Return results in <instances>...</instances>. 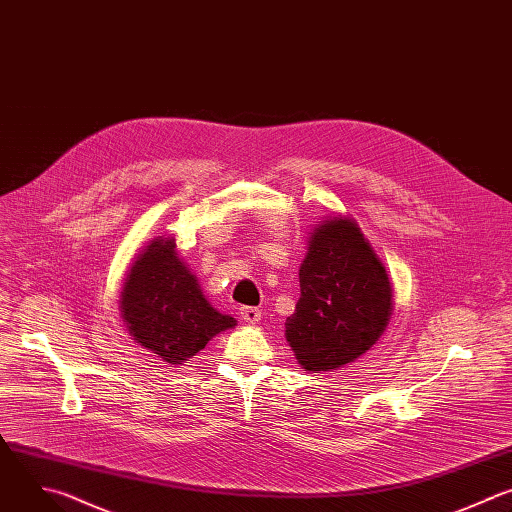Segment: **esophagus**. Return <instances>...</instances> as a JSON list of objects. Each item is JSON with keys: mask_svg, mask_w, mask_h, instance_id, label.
Returning <instances> with one entry per match:
<instances>
[{"mask_svg": "<svg viewBox=\"0 0 512 512\" xmlns=\"http://www.w3.org/2000/svg\"><path fill=\"white\" fill-rule=\"evenodd\" d=\"M240 317H242L244 323L256 325V323H260V319H262V311L256 309V306H242V309H240Z\"/></svg>", "mask_w": 512, "mask_h": 512, "instance_id": "1", "label": "esophagus"}]
</instances>
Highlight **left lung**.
<instances>
[{
  "label": "left lung",
  "instance_id": "1",
  "mask_svg": "<svg viewBox=\"0 0 512 512\" xmlns=\"http://www.w3.org/2000/svg\"><path fill=\"white\" fill-rule=\"evenodd\" d=\"M298 280L286 341L304 371L341 369L383 335L393 309L391 282L351 218H329L313 230Z\"/></svg>",
  "mask_w": 512,
  "mask_h": 512
}]
</instances>
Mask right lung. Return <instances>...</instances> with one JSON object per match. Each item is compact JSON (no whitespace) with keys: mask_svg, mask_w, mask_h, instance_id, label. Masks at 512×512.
I'll return each mask as SVG.
<instances>
[{"mask_svg":"<svg viewBox=\"0 0 512 512\" xmlns=\"http://www.w3.org/2000/svg\"><path fill=\"white\" fill-rule=\"evenodd\" d=\"M119 304L131 337L169 365L189 361L212 337L236 327L234 317L203 296L173 238H155L137 256Z\"/></svg>","mask_w":512,"mask_h":512,"instance_id":"add662e5","label":"right lung"}]
</instances>
